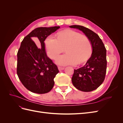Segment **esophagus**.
Returning a JSON list of instances; mask_svg holds the SVG:
<instances>
[{
	"label": "esophagus",
	"instance_id": "1",
	"mask_svg": "<svg viewBox=\"0 0 123 123\" xmlns=\"http://www.w3.org/2000/svg\"><path fill=\"white\" fill-rule=\"evenodd\" d=\"M58 69L59 71H62L64 69V68L61 67H58Z\"/></svg>",
	"mask_w": 123,
	"mask_h": 123
}]
</instances>
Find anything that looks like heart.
I'll list each match as a JSON object with an SVG mask.
<instances>
[{
    "instance_id": "1",
    "label": "heart",
    "mask_w": 123,
    "mask_h": 123,
    "mask_svg": "<svg viewBox=\"0 0 123 123\" xmlns=\"http://www.w3.org/2000/svg\"><path fill=\"white\" fill-rule=\"evenodd\" d=\"M44 45L48 56L52 59L57 58L65 49L66 53L60 56L56 62L61 66L83 64L92 53V43L88 37L70 29L58 32L55 39L48 36Z\"/></svg>"
}]
</instances>
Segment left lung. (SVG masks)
<instances>
[{"mask_svg":"<svg viewBox=\"0 0 123 123\" xmlns=\"http://www.w3.org/2000/svg\"><path fill=\"white\" fill-rule=\"evenodd\" d=\"M70 28L79 29L90 39L92 53L82 67L74 69L72 77L74 86L78 90L90 92L97 89L105 80L107 69L106 49L102 39L95 32L84 26L73 25Z\"/></svg>","mask_w":123,"mask_h":123,"instance_id":"1","label":"left lung"}]
</instances>
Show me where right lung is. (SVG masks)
Returning a JSON list of instances; mask_svg holds the SVG:
<instances>
[{"label":"right lung","mask_w":123,"mask_h":123,"mask_svg":"<svg viewBox=\"0 0 123 123\" xmlns=\"http://www.w3.org/2000/svg\"><path fill=\"white\" fill-rule=\"evenodd\" d=\"M60 27L37 28L26 36L17 52V74L21 83L33 93L49 92L54 85V79L59 72L57 66L47 56L44 41ZM38 38V48L31 39Z\"/></svg>","instance_id":"1"}]
</instances>
